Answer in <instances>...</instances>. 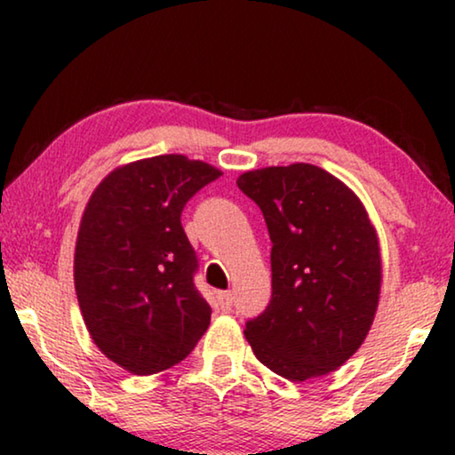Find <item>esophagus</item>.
Masks as SVG:
<instances>
[{"label":"esophagus","mask_w":455,"mask_h":455,"mask_svg":"<svg viewBox=\"0 0 455 455\" xmlns=\"http://www.w3.org/2000/svg\"><path fill=\"white\" fill-rule=\"evenodd\" d=\"M232 304H234L232 291H220V294H217V307L221 310H229L232 308Z\"/></svg>","instance_id":"obj_1"}]
</instances>
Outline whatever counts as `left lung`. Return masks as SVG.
<instances>
[{"label": "left lung", "instance_id": "8db88e82", "mask_svg": "<svg viewBox=\"0 0 455 455\" xmlns=\"http://www.w3.org/2000/svg\"><path fill=\"white\" fill-rule=\"evenodd\" d=\"M271 238V300L244 335L290 381L327 375L363 346L381 291V252L363 203L321 167L291 164L238 178Z\"/></svg>", "mask_w": 455, "mask_h": 455}]
</instances>
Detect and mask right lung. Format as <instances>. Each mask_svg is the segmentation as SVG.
<instances>
[{
  "mask_svg": "<svg viewBox=\"0 0 455 455\" xmlns=\"http://www.w3.org/2000/svg\"><path fill=\"white\" fill-rule=\"evenodd\" d=\"M220 170L184 155L134 161L97 186L80 221L74 285L92 341L134 375L178 364L211 323L195 285L186 203Z\"/></svg>",
  "mask_w": 455,
  "mask_h": 455,
  "instance_id": "add662e5",
  "label": "right lung"
}]
</instances>
